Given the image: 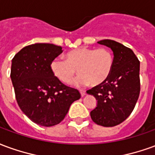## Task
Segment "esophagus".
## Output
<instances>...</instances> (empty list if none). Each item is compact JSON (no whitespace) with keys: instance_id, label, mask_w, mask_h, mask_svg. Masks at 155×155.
Here are the masks:
<instances>
[{"instance_id":"obj_1","label":"esophagus","mask_w":155,"mask_h":155,"mask_svg":"<svg viewBox=\"0 0 155 155\" xmlns=\"http://www.w3.org/2000/svg\"><path fill=\"white\" fill-rule=\"evenodd\" d=\"M81 96H84V95L86 94V92H85V91L81 90Z\"/></svg>"}]
</instances>
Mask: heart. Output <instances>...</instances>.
Masks as SVG:
<instances>
[{
	"label": "heart",
	"instance_id": "obj_1",
	"mask_svg": "<svg viewBox=\"0 0 155 155\" xmlns=\"http://www.w3.org/2000/svg\"><path fill=\"white\" fill-rule=\"evenodd\" d=\"M113 65L114 56L110 50L79 47L68 51L65 61L53 60L51 70L64 84H71L78 72L81 75L75 81V84L98 86L110 77Z\"/></svg>",
	"mask_w": 155,
	"mask_h": 155
}]
</instances>
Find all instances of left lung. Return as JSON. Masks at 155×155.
<instances>
[{
    "instance_id": "obj_1",
    "label": "left lung",
    "mask_w": 155,
    "mask_h": 155,
    "mask_svg": "<svg viewBox=\"0 0 155 155\" xmlns=\"http://www.w3.org/2000/svg\"><path fill=\"white\" fill-rule=\"evenodd\" d=\"M98 43L112 50L114 65L107 81L87 91L97 100L91 117L99 125L113 127L130 116L139 99L140 62L131 49L119 42L103 40Z\"/></svg>"
}]
</instances>
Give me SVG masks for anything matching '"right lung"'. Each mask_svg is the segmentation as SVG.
<instances>
[{
  "label": "right lung",
  "mask_w": 155,
  "mask_h": 155,
  "mask_svg": "<svg viewBox=\"0 0 155 155\" xmlns=\"http://www.w3.org/2000/svg\"><path fill=\"white\" fill-rule=\"evenodd\" d=\"M61 53V46L37 43L21 49L12 59L11 78L17 104L41 126L61 123L71 104L81 97L78 90L66 86L51 72V61Z\"/></svg>",
  "instance_id": "1"
}]
</instances>
